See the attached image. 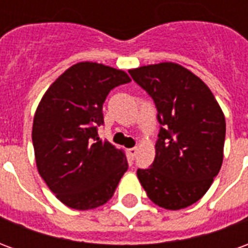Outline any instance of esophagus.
I'll list each match as a JSON object with an SVG mask.
<instances>
[{"mask_svg": "<svg viewBox=\"0 0 248 248\" xmlns=\"http://www.w3.org/2000/svg\"><path fill=\"white\" fill-rule=\"evenodd\" d=\"M137 151H138V149H137V147H131V149H129V150H127V153H129V155L131 159H134L135 158V155H137Z\"/></svg>", "mask_w": 248, "mask_h": 248, "instance_id": "1", "label": "esophagus"}]
</instances>
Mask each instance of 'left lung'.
Instances as JSON below:
<instances>
[{
  "label": "left lung",
  "instance_id": "8db88e82",
  "mask_svg": "<svg viewBox=\"0 0 248 248\" xmlns=\"http://www.w3.org/2000/svg\"><path fill=\"white\" fill-rule=\"evenodd\" d=\"M129 73L154 99L162 124L155 159L137 171L138 179L159 207H188L207 192L222 166L223 111L207 85L178 63L161 62Z\"/></svg>",
  "mask_w": 248,
  "mask_h": 248
}]
</instances>
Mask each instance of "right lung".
Instances as JSON below:
<instances>
[{
    "instance_id": "obj_1",
    "label": "right lung",
    "mask_w": 248,
    "mask_h": 248,
    "mask_svg": "<svg viewBox=\"0 0 248 248\" xmlns=\"http://www.w3.org/2000/svg\"><path fill=\"white\" fill-rule=\"evenodd\" d=\"M127 73L97 62H78L46 90L33 119L37 170L67 207L92 210L113 197L127 170L122 149L99 140L102 106Z\"/></svg>"
}]
</instances>
